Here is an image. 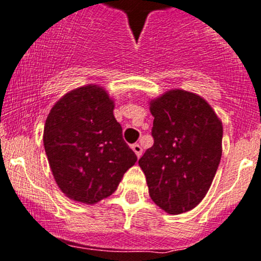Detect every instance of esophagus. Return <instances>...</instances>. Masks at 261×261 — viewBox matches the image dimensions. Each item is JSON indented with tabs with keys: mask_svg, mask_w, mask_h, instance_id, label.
I'll use <instances>...</instances> for the list:
<instances>
[{
	"mask_svg": "<svg viewBox=\"0 0 261 261\" xmlns=\"http://www.w3.org/2000/svg\"><path fill=\"white\" fill-rule=\"evenodd\" d=\"M132 149H133V152L136 153V155L137 157H141L142 155V152H143V150H142V147L139 146L138 143H134V144H132Z\"/></svg>",
	"mask_w": 261,
	"mask_h": 261,
	"instance_id": "34e87169",
	"label": "esophagus"
}]
</instances>
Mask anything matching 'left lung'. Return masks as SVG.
I'll use <instances>...</instances> for the list:
<instances>
[{"label":"left lung","mask_w":261,"mask_h":261,"mask_svg":"<svg viewBox=\"0 0 261 261\" xmlns=\"http://www.w3.org/2000/svg\"><path fill=\"white\" fill-rule=\"evenodd\" d=\"M153 146L138 161L153 202L172 215L192 210L221 160L222 124L196 94L171 90L150 101Z\"/></svg>","instance_id":"1"}]
</instances>
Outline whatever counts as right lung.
Listing matches in <instances>:
<instances>
[{"mask_svg":"<svg viewBox=\"0 0 261 261\" xmlns=\"http://www.w3.org/2000/svg\"><path fill=\"white\" fill-rule=\"evenodd\" d=\"M113 109L106 90L88 85L64 95L47 115L45 152L59 189L71 200L91 205L108 197L136 163Z\"/></svg>","mask_w":261,"mask_h":261,"instance_id":"add662e5","label":"right lung"}]
</instances>
